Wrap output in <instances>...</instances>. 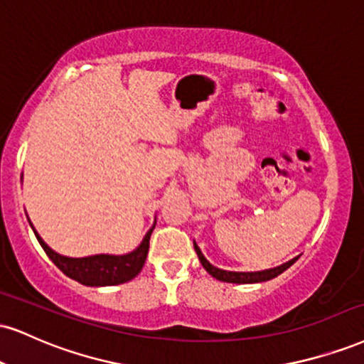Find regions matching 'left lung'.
<instances>
[{
  "label": "left lung",
  "instance_id": "left-lung-1",
  "mask_svg": "<svg viewBox=\"0 0 364 364\" xmlns=\"http://www.w3.org/2000/svg\"><path fill=\"white\" fill-rule=\"evenodd\" d=\"M195 251L198 254V259L201 262L205 269H207L208 274H212L213 278H217L218 282H227V283H237V284H247V283H261V282H268V279L277 278L278 274H282L283 271H287L290 266L295 262L299 257H293L284 264H279L277 268H271V269H264V271H251V273H242V271H225L220 268H215L213 264H210L207 261V257L203 256L200 251L198 244L193 242Z\"/></svg>",
  "mask_w": 364,
  "mask_h": 364
}]
</instances>
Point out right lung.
<instances>
[{
    "instance_id": "right-lung-1",
    "label": "right lung",
    "mask_w": 364,
    "mask_h": 364,
    "mask_svg": "<svg viewBox=\"0 0 364 364\" xmlns=\"http://www.w3.org/2000/svg\"><path fill=\"white\" fill-rule=\"evenodd\" d=\"M30 222V220H28ZM30 227L33 229L32 222ZM156 224L149 229L146 237L142 239L140 246L134 249L132 252L122 254V256H113V254H95V256L87 257H68L60 256L55 251L43 242L41 235L35 232L41 246L43 247L50 261L59 268L65 277L76 279L77 283L86 284V287H112V284H122L134 279L142 269L144 262H146L149 252V239H151L152 230Z\"/></svg>"
}]
</instances>
